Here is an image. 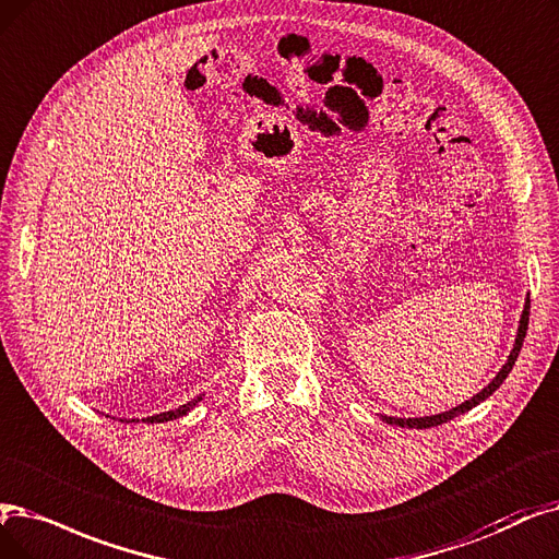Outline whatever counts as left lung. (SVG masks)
<instances>
[{
	"mask_svg": "<svg viewBox=\"0 0 559 559\" xmlns=\"http://www.w3.org/2000/svg\"><path fill=\"white\" fill-rule=\"evenodd\" d=\"M527 322H530V297L525 299V306H523V312H521L519 331H516V340H514V349L509 352L507 362H504V366L500 368V372L491 379V383H489V385H484L477 395H473V397H471V400H466L464 404H459V406H454V408L445 411V414L425 416V418H395V416H381V420H383V423H388V425H397V427L429 429V427H436V425H443V423H448V420H452V418H456V416H461V414H466V411H471L473 406H477L479 402H484V400H487L489 395H493V393L498 391V388H500V383L507 379V374L512 372L514 362H516V358H519V352H521V347H523V337H525V331H527Z\"/></svg>",
	"mask_w": 559,
	"mask_h": 559,
	"instance_id": "left-lung-1",
	"label": "left lung"
}]
</instances>
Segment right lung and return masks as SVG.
Here are the masks:
<instances>
[{
    "label": "right lung",
    "instance_id": "1",
    "mask_svg": "<svg viewBox=\"0 0 559 559\" xmlns=\"http://www.w3.org/2000/svg\"><path fill=\"white\" fill-rule=\"evenodd\" d=\"M201 400H203V395L193 397L191 402H187V404H182V406H178V408H174V411H166V414L148 416V418H143V420H145V423H166V420H176V418H182V416H187L189 411H191L193 406H197ZM130 423H139V420H130Z\"/></svg>",
    "mask_w": 559,
    "mask_h": 559
}]
</instances>
